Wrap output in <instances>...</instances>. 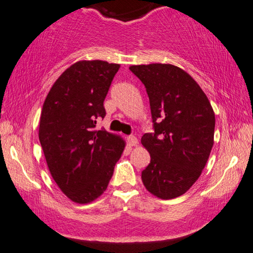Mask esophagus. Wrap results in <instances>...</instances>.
Instances as JSON below:
<instances>
[{"label":"esophagus","mask_w":253,"mask_h":253,"mask_svg":"<svg viewBox=\"0 0 253 253\" xmlns=\"http://www.w3.org/2000/svg\"><path fill=\"white\" fill-rule=\"evenodd\" d=\"M127 141H128V143H129V146H137V139L134 135H129V136H127Z\"/></svg>","instance_id":"1"}]
</instances>
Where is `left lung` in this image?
<instances>
[{
    "label": "left lung",
    "mask_w": 253,
    "mask_h": 253,
    "mask_svg": "<svg viewBox=\"0 0 253 253\" xmlns=\"http://www.w3.org/2000/svg\"><path fill=\"white\" fill-rule=\"evenodd\" d=\"M145 85L154 133L141 143L150 154L142 170L146 189L161 200L178 197L193 187L213 146L215 113L189 73L171 64L130 65Z\"/></svg>",
    "instance_id": "left-lung-1"
}]
</instances>
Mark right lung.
<instances>
[{
	"label": "right lung",
	"instance_id": "add662e5",
	"mask_svg": "<svg viewBox=\"0 0 253 253\" xmlns=\"http://www.w3.org/2000/svg\"><path fill=\"white\" fill-rule=\"evenodd\" d=\"M120 64L79 60L55 82L43 104L38 137L51 176L72 202H93L107 189L126 142L97 130Z\"/></svg>",
	"mask_w": 253,
	"mask_h": 253
}]
</instances>
